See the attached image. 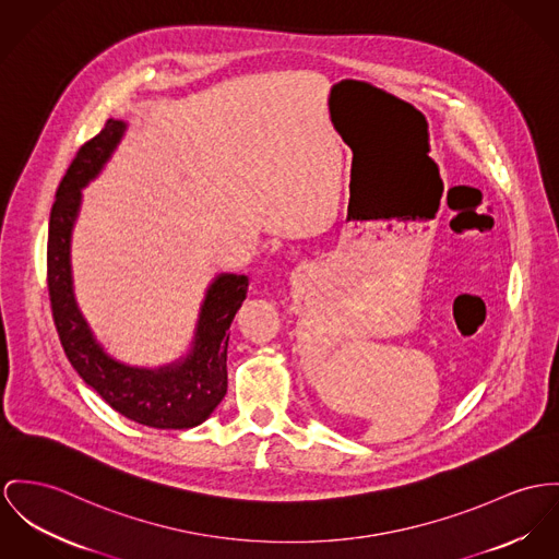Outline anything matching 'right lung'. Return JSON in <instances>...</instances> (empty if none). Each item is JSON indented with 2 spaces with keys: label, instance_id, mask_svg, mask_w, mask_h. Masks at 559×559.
I'll return each mask as SVG.
<instances>
[{
  "label": "right lung",
  "instance_id": "1",
  "mask_svg": "<svg viewBox=\"0 0 559 559\" xmlns=\"http://www.w3.org/2000/svg\"><path fill=\"white\" fill-rule=\"evenodd\" d=\"M123 133V121L108 119L104 129L79 148L59 182L46 249L52 319L74 370L117 413L148 428L187 430L206 421L227 391L229 325L247 298L249 278L245 274L216 276L200 308L193 346L180 361L146 370L126 366L104 353L74 298L70 242L81 211V189L104 168Z\"/></svg>",
  "mask_w": 559,
  "mask_h": 559
}]
</instances>
